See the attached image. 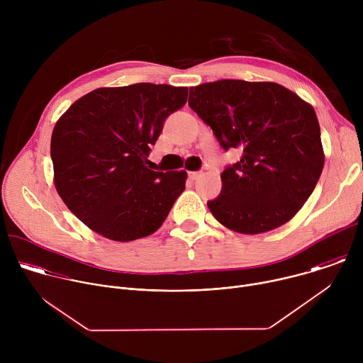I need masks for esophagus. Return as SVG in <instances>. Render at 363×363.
Returning <instances> with one entry per match:
<instances>
[{
	"label": "esophagus",
	"mask_w": 363,
	"mask_h": 363,
	"mask_svg": "<svg viewBox=\"0 0 363 363\" xmlns=\"http://www.w3.org/2000/svg\"><path fill=\"white\" fill-rule=\"evenodd\" d=\"M201 172H188V177H189V179H192V181H196L198 178H201Z\"/></svg>",
	"instance_id": "esophagus-1"
}]
</instances>
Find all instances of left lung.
<instances>
[{
    "instance_id": "left-lung-1",
    "label": "left lung",
    "mask_w": 363,
    "mask_h": 363,
    "mask_svg": "<svg viewBox=\"0 0 363 363\" xmlns=\"http://www.w3.org/2000/svg\"><path fill=\"white\" fill-rule=\"evenodd\" d=\"M188 105L225 150L242 153L221 174L220 196L206 202L216 220L251 235L290 221L325 165L312 105L273 82L230 79L191 87Z\"/></svg>"
}]
</instances>
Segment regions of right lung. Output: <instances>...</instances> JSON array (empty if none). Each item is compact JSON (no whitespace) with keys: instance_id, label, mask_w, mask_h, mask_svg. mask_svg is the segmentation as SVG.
<instances>
[{"instance_id":"1","label":"right lung","mask_w":363,"mask_h":363,"mask_svg":"<svg viewBox=\"0 0 363 363\" xmlns=\"http://www.w3.org/2000/svg\"><path fill=\"white\" fill-rule=\"evenodd\" d=\"M188 87L136 83L100 87L62 115L51 135L55 185L67 208L113 241L157 231L185 189L186 172L146 167L165 119Z\"/></svg>"}]
</instances>
